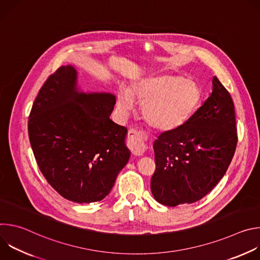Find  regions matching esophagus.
Masks as SVG:
<instances>
[{
  "mask_svg": "<svg viewBox=\"0 0 260 260\" xmlns=\"http://www.w3.org/2000/svg\"><path fill=\"white\" fill-rule=\"evenodd\" d=\"M127 145L132 153L136 156L143 155L147 149V145L142 134L136 129H131L128 132Z\"/></svg>",
  "mask_w": 260,
  "mask_h": 260,
  "instance_id": "1",
  "label": "esophagus"
}]
</instances>
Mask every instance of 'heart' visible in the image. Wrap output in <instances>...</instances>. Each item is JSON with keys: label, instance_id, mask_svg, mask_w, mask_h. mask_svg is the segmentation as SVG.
<instances>
[{"label": "heart", "instance_id": "obj_1", "mask_svg": "<svg viewBox=\"0 0 260 260\" xmlns=\"http://www.w3.org/2000/svg\"><path fill=\"white\" fill-rule=\"evenodd\" d=\"M202 89L192 79L179 75L139 77L118 91L116 108L126 115L141 103V113L148 125L159 132H173L186 123L202 102Z\"/></svg>", "mask_w": 260, "mask_h": 260}]
</instances>
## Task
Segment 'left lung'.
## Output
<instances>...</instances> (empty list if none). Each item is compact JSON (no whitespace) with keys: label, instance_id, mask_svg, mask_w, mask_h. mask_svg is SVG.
Listing matches in <instances>:
<instances>
[{"label":"left lung","instance_id":"1","mask_svg":"<svg viewBox=\"0 0 260 260\" xmlns=\"http://www.w3.org/2000/svg\"><path fill=\"white\" fill-rule=\"evenodd\" d=\"M209 98L180 128L162 133L153 144L156 170L151 191L161 205L192 204L224 176L237 147L235 106L216 76Z\"/></svg>","mask_w":260,"mask_h":260}]
</instances>
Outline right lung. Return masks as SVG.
I'll return each instance as SVG.
<instances>
[{
	"instance_id": "obj_1",
	"label": "right lung",
	"mask_w": 260,
	"mask_h": 260,
	"mask_svg": "<svg viewBox=\"0 0 260 260\" xmlns=\"http://www.w3.org/2000/svg\"><path fill=\"white\" fill-rule=\"evenodd\" d=\"M115 95L85 92L73 66L60 67L37 95L28 117L31 149L47 182L64 199L104 200L127 164V129L110 119Z\"/></svg>"
}]
</instances>
